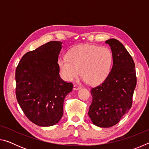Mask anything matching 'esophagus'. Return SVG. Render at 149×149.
I'll list each match as a JSON object with an SVG mask.
<instances>
[{"mask_svg":"<svg viewBox=\"0 0 149 149\" xmlns=\"http://www.w3.org/2000/svg\"><path fill=\"white\" fill-rule=\"evenodd\" d=\"M81 89V86H79L77 85H74V90H79Z\"/></svg>","mask_w":149,"mask_h":149,"instance_id":"obj_1","label":"esophagus"}]
</instances>
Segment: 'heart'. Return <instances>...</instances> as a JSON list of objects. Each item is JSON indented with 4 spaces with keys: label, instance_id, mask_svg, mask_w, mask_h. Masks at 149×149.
<instances>
[{
    "label": "heart",
    "instance_id": "b5f03b06",
    "mask_svg": "<svg viewBox=\"0 0 149 149\" xmlns=\"http://www.w3.org/2000/svg\"><path fill=\"white\" fill-rule=\"evenodd\" d=\"M112 64V53L109 48L88 44L73 47L66 57L58 61L60 74L65 80L74 81L81 73L85 81L91 85L102 82L109 74Z\"/></svg>",
    "mask_w": 149,
    "mask_h": 149
}]
</instances>
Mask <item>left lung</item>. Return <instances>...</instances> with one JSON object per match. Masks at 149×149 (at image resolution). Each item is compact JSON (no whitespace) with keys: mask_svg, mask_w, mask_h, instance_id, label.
I'll return each mask as SVG.
<instances>
[{"mask_svg":"<svg viewBox=\"0 0 149 149\" xmlns=\"http://www.w3.org/2000/svg\"><path fill=\"white\" fill-rule=\"evenodd\" d=\"M105 42L112 50V68L104 81L91 90L88 112L93 124L100 127L114 126L128 112L137 85L135 63L124 46L115 39Z\"/></svg>","mask_w":149,"mask_h":149,"instance_id":"obj_1","label":"left lung"}]
</instances>
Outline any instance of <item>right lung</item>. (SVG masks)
Returning <instances> with one entry per match:
<instances>
[{"label":"right lung","mask_w":149,"mask_h":149,"mask_svg":"<svg viewBox=\"0 0 149 149\" xmlns=\"http://www.w3.org/2000/svg\"><path fill=\"white\" fill-rule=\"evenodd\" d=\"M62 42L50 41L25 54L16 70V95L26 117L35 124L48 127L63 116L64 100L72 83L61 79L58 59Z\"/></svg>","instance_id":"right-lung-1"}]
</instances>
